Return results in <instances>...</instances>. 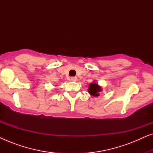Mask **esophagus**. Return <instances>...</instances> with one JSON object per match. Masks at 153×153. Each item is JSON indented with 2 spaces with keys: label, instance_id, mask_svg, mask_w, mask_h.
I'll return each instance as SVG.
<instances>
[{
  "label": "esophagus",
  "instance_id": "1",
  "mask_svg": "<svg viewBox=\"0 0 153 153\" xmlns=\"http://www.w3.org/2000/svg\"><path fill=\"white\" fill-rule=\"evenodd\" d=\"M76 80H77L76 77H75V76L71 77V81H76Z\"/></svg>",
  "mask_w": 153,
  "mask_h": 153
}]
</instances>
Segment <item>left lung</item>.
I'll list each match as a JSON object with an SVG mask.
<instances>
[{
    "label": "left lung",
    "mask_w": 153,
    "mask_h": 153,
    "mask_svg": "<svg viewBox=\"0 0 153 153\" xmlns=\"http://www.w3.org/2000/svg\"><path fill=\"white\" fill-rule=\"evenodd\" d=\"M101 91V87L97 85V83H91L89 85L88 93L93 96L99 95V92Z\"/></svg>",
    "instance_id": "8db88e82"
}]
</instances>
